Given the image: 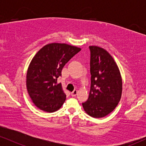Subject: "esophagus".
<instances>
[{
	"label": "esophagus",
	"mask_w": 146,
	"mask_h": 146,
	"mask_svg": "<svg viewBox=\"0 0 146 146\" xmlns=\"http://www.w3.org/2000/svg\"><path fill=\"white\" fill-rule=\"evenodd\" d=\"M77 93H78V90H77L76 89H75V90H73V91L71 93V96H72V97H75V96H76Z\"/></svg>",
	"instance_id": "esophagus-1"
}]
</instances>
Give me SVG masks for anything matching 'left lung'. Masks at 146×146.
<instances>
[{"mask_svg":"<svg viewBox=\"0 0 146 146\" xmlns=\"http://www.w3.org/2000/svg\"><path fill=\"white\" fill-rule=\"evenodd\" d=\"M90 89L83 108L94 118L104 117L113 111L121 100L122 80L115 60L108 51L90 46Z\"/></svg>","mask_w":146,"mask_h":146,"instance_id":"8db88e82","label":"left lung"}]
</instances>
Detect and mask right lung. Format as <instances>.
<instances>
[{
    "instance_id": "add662e5",
    "label": "right lung",
    "mask_w": 146,
    "mask_h": 146,
    "mask_svg": "<svg viewBox=\"0 0 146 146\" xmlns=\"http://www.w3.org/2000/svg\"><path fill=\"white\" fill-rule=\"evenodd\" d=\"M80 51V48L71 45L51 43L33 57L27 73V88L39 109L53 113L61 108L66 95L58 79L64 65Z\"/></svg>"
}]
</instances>
